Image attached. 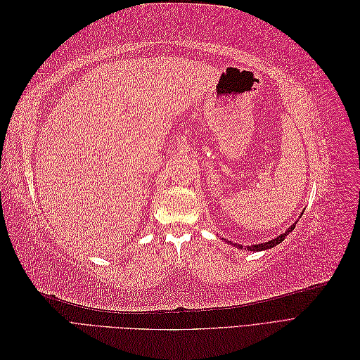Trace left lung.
<instances>
[{
  "label": "left lung",
  "mask_w": 360,
  "mask_h": 360,
  "mask_svg": "<svg viewBox=\"0 0 360 360\" xmlns=\"http://www.w3.org/2000/svg\"><path fill=\"white\" fill-rule=\"evenodd\" d=\"M294 226H296V225H292L291 228H288V230H287L284 234H281L279 237L274 238V240H270V242H267V243H259V245H254V246H248V249H249V250H264V249H269V248H274V246L279 245L282 240H284L285 236L292 230ZM233 245H234V243H233ZM234 246H237V245H234ZM238 246H240V245H238ZM240 248H243V246H240ZM245 249H246V248H245Z\"/></svg>",
  "instance_id": "8db88e82"
}]
</instances>
